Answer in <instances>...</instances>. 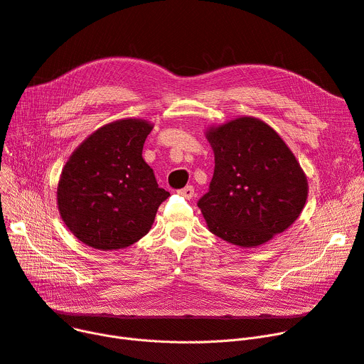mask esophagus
Returning <instances> with one entry per match:
<instances>
[{"mask_svg":"<svg viewBox=\"0 0 364 364\" xmlns=\"http://www.w3.org/2000/svg\"><path fill=\"white\" fill-rule=\"evenodd\" d=\"M178 193L187 199H192L195 196V187L193 186H186L178 190Z\"/></svg>","mask_w":364,"mask_h":364,"instance_id":"obj_1","label":"esophagus"}]
</instances>
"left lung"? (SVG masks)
<instances>
[{
  "mask_svg": "<svg viewBox=\"0 0 364 364\" xmlns=\"http://www.w3.org/2000/svg\"><path fill=\"white\" fill-rule=\"evenodd\" d=\"M214 177L198 206L209 230L252 247L284 232L301 214L309 184L294 153L265 122L243 117L209 129Z\"/></svg>",
  "mask_w": 364,
  "mask_h": 364,
  "instance_id": "obj_1",
  "label": "left lung"
}]
</instances>
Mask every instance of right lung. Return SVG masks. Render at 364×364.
<instances>
[{
    "label": "right lung",
    "instance_id": "right-lung-1",
    "mask_svg": "<svg viewBox=\"0 0 364 364\" xmlns=\"http://www.w3.org/2000/svg\"><path fill=\"white\" fill-rule=\"evenodd\" d=\"M151 128L140 119L112 122L92 132L66 162L57 203L69 230L85 245L121 250L149 233L169 196L141 156Z\"/></svg>",
    "mask_w": 364,
    "mask_h": 364
}]
</instances>
